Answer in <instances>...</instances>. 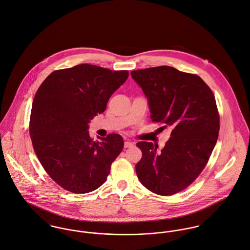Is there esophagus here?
<instances>
[{
  "mask_svg": "<svg viewBox=\"0 0 250 250\" xmlns=\"http://www.w3.org/2000/svg\"><path fill=\"white\" fill-rule=\"evenodd\" d=\"M133 146H134V143L131 142V141H129V140H127V141L124 142V147H125V148H131V147H133Z\"/></svg>",
  "mask_w": 250,
  "mask_h": 250,
  "instance_id": "esophagus-1",
  "label": "esophagus"
}]
</instances>
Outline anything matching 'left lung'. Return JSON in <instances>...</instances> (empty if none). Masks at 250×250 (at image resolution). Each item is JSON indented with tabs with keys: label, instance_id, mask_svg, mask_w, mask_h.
Masks as SVG:
<instances>
[{
	"label": "left lung",
	"instance_id": "obj_1",
	"mask_svg": "<svg viewBox=\"0 0 250 250\" xmlns=\"http://www.w3.org/2000/svg\"><path fill=\"white\" fill-rule=\"evenodd\" d=\"M132 78L148 99L151 119L172 129L165 146L140 141L138 180L161 196L174 195L194 182L216 145L220 116L215 96L196 74L160 66L133 70Z\"/></svg>",
	"mask_w": 250,
	"mask_h": 250
}]
</instances>
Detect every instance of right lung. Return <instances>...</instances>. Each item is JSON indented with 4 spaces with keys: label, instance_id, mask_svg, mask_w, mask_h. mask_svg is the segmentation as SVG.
I'll return each instance as SVG.
<instances>
[{
    "label": "right lung",
    "instance_id": "add662e5",
    "mask_svg": "<svg viewBox=\"0 0 250 250\" xmlns=\"http://www.w3.org/2000/svg\"><path fill=\"white\" fill-rule=\"evenodd\" d=\"M128 76L127 70L81 64L53 71L36 92L29 122L33 149L47 175L69 192L100 187L123 150L122 136L93 141L88 130Z\"/></svg>",
    "mask_w": 250,
    "mask_h": 250
}]
</instances>
